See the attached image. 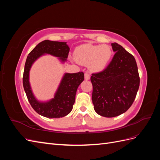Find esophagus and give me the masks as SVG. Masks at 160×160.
Segmentation results:
<instances>
[{
  "mask_svg": "<svg viewBox=\"0 0 160 160\" xmlns=\"http://www.w3.org/2000/svg\"><path fill=\"white\" fill-rule=\"evenodd\" d=\"M90 79V74L88 72H86L85 73V80H89Z\"/></svg>",
  "mask_w": 160,
  "mask_h": 160,
  "instance_id": "obj_1",
  "label": "esophagus"
}]
</instances>
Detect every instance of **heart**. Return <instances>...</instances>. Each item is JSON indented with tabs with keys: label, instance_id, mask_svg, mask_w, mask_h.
<instances>
[{
	"label": "heart",
	"instance_id": "1",
	"mask_svg": "<svg viewBox=\"0 0 160 160\" xmlns=\"http://www.w3.org/2000/svg\"><path fill=\"white\" fill-rule=\"evenodd\" d=\"M112 54V50L109 45L85 43L75 48L73 56L79 63L84 65L89 64L92 71H101L108 65Z\"/></svg>",
	"mask_w": 160,
	"mask_h": 160
}]
</instances>
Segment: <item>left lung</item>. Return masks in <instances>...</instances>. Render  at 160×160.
<instances>
[{"label": "left lung", "mask_w": 160, "mask_h": 160, "mask_svg": "<svg viewBox=\"0 0 160 160\" xmlns=\"http://www.w3.org/2000/svg\"><path fill=\"white\" fill-rule=\"evenodd\" d=\"M115 55L101 72L93 73L92 101L96 113L113 118L132 106L139 87V75L134 57L117 42L111 43Z\"/></svg>", "instance_id": "1"}]
</instances>
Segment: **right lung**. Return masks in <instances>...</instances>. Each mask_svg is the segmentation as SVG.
I'll return each mask as SVG.
<instances>
[{"mask_svg":"<svg viewBox=\"0 0 160 160\" xmlns=\"http://www.w3.org/2000/svg\"><path fill=\"white\" fill-rule=\"evenodd\" d=\"M69 47L65 42L43 41L34 48L28 54L23 72V88L27 99L37 113L48 118H60L68 115L75 103L76 92L84 80V73H65L55 93L54 98L47 102H41L34 96L29 83V71L33 62L45 54L59 57L62 62L67 61Z\"/></svg>","mask_w":160,"mask_h":160,"instance_id":"right-lung-1","label":"right lung"}]
</instances>
